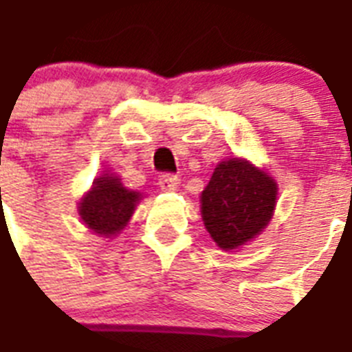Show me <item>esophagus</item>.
Returning <instances> with one entry per match:
<instances>
[{"label":"esophagus","instance_id":"esophagus-1","mask_svg":"<svg viewBox=\"0 0 352 352\" xmlns=\"http://www.w3.org/2000/svg\"><path fill=\"white\" fill-rule=\"evenodd\" d=\"M178 184H179V179L176 174L165 173L160 176V187H162L163 190H168V192H170V190H176L178 189Z\"/></svg>","mask_w":352,"mask_h":352}]
</instances>
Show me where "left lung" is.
Listing matches in <instances>:
<instances>
[{"label":"left lung","instance_id":"8db88e82","mask_svg":"<svg viewBox=\"0 0 352 352\" xmlns=\"http://www.w3.org/2000/svg\"><path fill=\"white\" fill-rule=\"evenodd\" d=\"M277 184L241 157L220 162L201 190V219L222 250H236L261 233L274 217Z\"/></svg>","mask_w":352,"mask_h":352}]
</instances>
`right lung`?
Masks as SVG:
<instances>
[{"instance_id":"1","label":"right lung","mask_w":352,"mask_h":352,"mask_svg":"<svg viewBox=\"0 0 352 352\" xmlns=\"http://www.w3.org/2000/svg\"><path fill=\"white\" fill-rule=\"evenodd\" d=\"M141 192L122 187L121 179L106 173L95 178L91 190L78 204V214L97 235L116 236L130 222Z\"/></svg>"}]
</instances>
